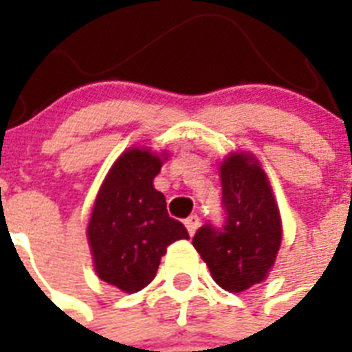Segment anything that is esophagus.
<instances>
[{"mask_svg": "<svg viewBox=\"0 0 352 352\" xmlns=\"http://www.w3.org/2000/svg\"><path fill=\"white\" fill-rule=\"evenodd\" d=\"M184 225H186L188 232H190V235L195 234V230L199 228V225H201V217H199L197 214L195 215H190L186 221H184Z\"/></svg>", "mask_w": 352, "mask_h": 352, "instance_id": "34e87169", "label": "esophagus"}]
</instances>
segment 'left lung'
<instances>
[{"instance_id": "8db88e82", "label": "left lung", "mask_w": 352, "mask_h": 352, "mask_svg": "<svg viewBox=\"0 0 352 352\" xmlns=\"http://www.w3.org/2000/svg\"><path fill=\"white\" fill-rule=\"evenodd\" d=\"M225 223H206L193 246L208 265L215 283L243 292L261 283L281 245V219L272 188L252 155L234 153L221 164Z\"/></svg>"}]
</instances>
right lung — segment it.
<instances>
[{"label":"right lung","instance_id":"1","mask_svg":"<svg viewBox=\"0 0 352 352\" xmlns=\"http://www.w3.org/2000/svg\"><path fill=\"white\" fill-rule=\"evenodd\" d=\"M160 168L157 153L127 149L109 170L93 206L87 239L95 270L124 292L151 283L166 248L190 239L181 221L168 215L164 195L153 188Z\"/></svg>","mask_w":352,"mask_h":352}]
</instances>
